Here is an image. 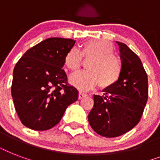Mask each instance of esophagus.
Here are the masks:
<instances>
[{"mask_svg": "<svg viewBox=\"0 0 160 160\" xmlns=\"http://www.w3.org/2000/svg\"><path fill=\"white\" fill-rule=\"evenodd\" d=\"M86 95H87V94L84 92V91H82V90H80V91H79V99H83V98L85 97Z\"/></svg>", "mask_w": 160, "mask_h": 160, "instance_id": "1", "label": "esophagus"}]
</instances>
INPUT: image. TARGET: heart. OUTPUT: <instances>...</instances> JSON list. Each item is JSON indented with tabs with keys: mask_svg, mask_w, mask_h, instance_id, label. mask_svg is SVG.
Here are the masks:
<instances>
[{
	"mask_svg": "<svg viewBox=\"0 0 160 160\" xmlns=\"http://www.w3.org/2000/svg\"><path fill=\"white\" fill-rule=\"evenodd\" d=\"M114 51L112 44L100 40L86 41L80 50L70 49L65 56V65L70 71L80 67L82 59L90 60L86 64L87 70L73 74L70 82L80 90L91 89L99 83L104 89L113 86L122 73V63Z\"/></svg>",
	"mask_w": 160,
	"mask_h": 160,
	"instance_id": "1",
	"label": "heart"
}]
</instances>
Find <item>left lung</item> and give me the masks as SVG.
<instances>
[{
    "mask_svg": "<svg viewBox=\"0 0 160 160\" xmlns=\"http://www.w3.org/2000/svg\"><path fill=\"white\" fill-rule=\"evenodd\" d=\"M119 45L122 73L103 95H94V107L88 120L95 132L114 138L131 130L139 122L148 100L146 71L139 56L124 43Z\"/></svg>",
    "mask_w": 160,
    "mask_h": 160,
    "instance_id": "left-lung-1",
    "label": "left lung"
}]
</instances>
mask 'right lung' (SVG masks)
<instances>
[{
  "instance_id": "right-lung-1",
  "label": "right lung",
  "mask_w": 160,
  "mask_h": 160,
  "mask_svg": "<svg viewBox=\"0 0 160 160\" xmlns=\"http://www.w3.org/2000/svg\"><path fill=\"white\" fill-rule=\"evenodd\" d=\"M75 41L46 39L29 49L14 68L11 95L25 126L47 130L60 121L65 109L78 100V90L68 84L62 67Z\"/></svg>"
}]
</instances>
